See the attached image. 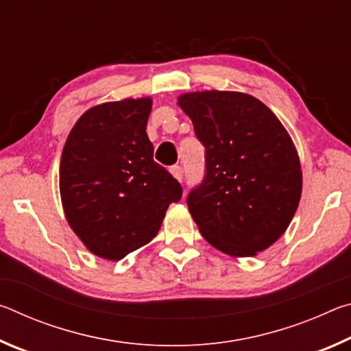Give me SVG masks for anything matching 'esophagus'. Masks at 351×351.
I'll list each match as a JSON object with an SVG mask.
<instances>
[{"label":"esophagus","mask_w":351,"mask_h":351,"mask_svg":"<svg viewBox=\"0 0 351 351\" xmlns=\"http://www.w3.org/2000/svg\"><path fill=\"white\" fill-rule=\"evenodd\" d=\"M170 173L173 175V178L175 180H178V181H182V176H184V171H182V169L180 167V165H175V167H171L170 169Z\"/></svg>","instance_id":"1"}]
</instances>
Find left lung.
<instances>
[{
  "label": "left lung",
  "mask_w": 351,
  "mask_h": 351,
  "mask_svg": "<svg viewBox=\"0 0 351 351\" xmlns=\"http://www.w3.org/2000/svg\"><path fill=\"white\" fill-rule=\"evenodd\" d=\"M206 147V178L187 206L204 240L230 257H254L280 239L302 197L299 153L268 106L239 91L178 97Z\"/></svg>",
  "instance_id": "8db88e82"
}]
</instances>
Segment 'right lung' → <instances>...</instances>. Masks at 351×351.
<instances>
[{"mask_svg":"<svg viewBox=\"0 0 351 351\" xmlns=\"http://www.w3.org/2000/svg\"><path fill=\"white\" fill-rule=\"evenodd\" d=\"M152 105V97H139L91 106L63 147L64 217L100 258L117 261L148 245L169 206L181 199L180 182L153 161L145 132Z\"/></svg>","mask_w":351,"mask_h":351,"instance_id":"obj_1","label":"right lung"}]
</instances>
